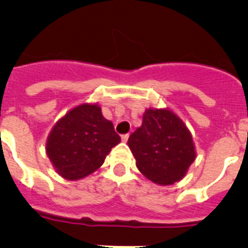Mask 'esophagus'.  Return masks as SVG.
I'll return each mask as SVG.
<instances>
[{
  "label": "esophagus",
  "mask_w": 248,
  "mask_h": 248,
  "mask_svg": "<svg viewBox=\"0 0 248 248\" xmlns=\"http://www.w3.org/2000/svg\"><path fill=\"white\" fill-rule=\"evenodd\" d=\"M128 138H129V134H123L122 135V140L124 141V143H126V141H128Z\"/></svg>",
  "instance_id": "34e87169"
}]
</instances>
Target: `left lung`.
<instances>
[{"instance_id": "1", "label": "left lung", "mask_w": 248, "mask_h": 248, "mask_svg": "<svg viewBox=\"0 0 248 248\" xmlns=\"http://www.w3.org/2000/svg\"><path fill=\"white\" fill-rule=\"evenodd\" d=\"M128 145L140 172L159 185L181 180L196 156L190 131L166 109H148Z\"/></svg>"}]
</instances>
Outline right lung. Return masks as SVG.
<instances>
[{"label":"right lung","instance_id":"obj_1","mask_svg":"<svg viewBox=\"0 0 248 248\" xmlns=\"http://www.w3.org/2000/svg\"><path fill=\"white\" fill-rule=\"evenodd\" d=\"M120 143L111 122L98 105L82 104L57 123L47 140V154L59 175L78 180L103 165L111 148Z\"/></svg>","mask_w":248,"mask_h":248}]
</instances>
